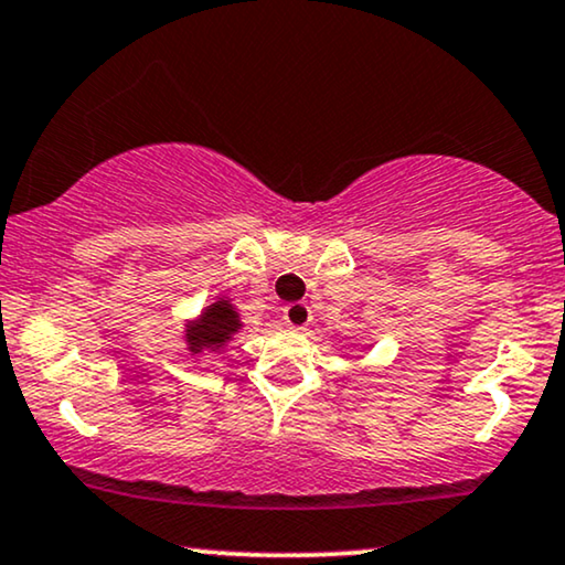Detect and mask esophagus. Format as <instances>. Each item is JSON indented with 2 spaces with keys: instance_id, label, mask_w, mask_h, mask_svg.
Masks as SVG:
<instances>
[{
  "instance_id": "esophagus-1",
  "label": "esophagus",
  "mask_w": 565,
  "mask_h": 565,
  "mask_svg": "<svg viewBox=\"0 0 565 565\" xmlns=\"http://www.w3.org/2000/svg\"><path fill=\"white\" fill-rule=\"evenodd\" d=\"M310 318H312V312L305 302H291L284 307V320H287V326H291V328H305L307 323H310Z\"/></svg>"
}]
</instances>
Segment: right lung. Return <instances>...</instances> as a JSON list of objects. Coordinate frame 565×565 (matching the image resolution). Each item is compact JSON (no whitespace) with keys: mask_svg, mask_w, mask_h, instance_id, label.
<instances>
[{"mask_svg":"<svg viewBox=\"0 0 565 565\" xmlns=\"http://www.w3.org/2000/svg\"><path fill=\"white\" fill-rule=\"evenodd\" d=\"M239 328V318L234 312V307L221 299V302L211 305L209 310L200 316V320L192 328H188V344L192 352L200 349H218L224 341H230V335Z\"/></svg>","mask_w":565,"mask_h":565,"instance_id":"obj_1","label":"right lung"}]
</instances>
